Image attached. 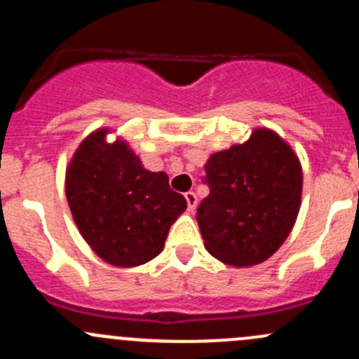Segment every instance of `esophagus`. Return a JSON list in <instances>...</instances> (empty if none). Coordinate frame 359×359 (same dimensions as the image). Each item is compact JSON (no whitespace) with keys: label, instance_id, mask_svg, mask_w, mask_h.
<instances>
[{"label":"esophagus","instance_id":"esophagus-1","mask_svg":"<svg viewBox=\"0 0 359 359\" xmlns=\"http://www.w3.org/2000/svg\"><path fill=\"white\" fill-rule=\"evenodd\" d=\"M186 201H187V208H189V212H194V208H196L198 205V196L193 193V191L186 193Z\"/></svg>","mask_w":359,"mask_h":359}]
</instances>
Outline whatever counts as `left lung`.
Wrapping results in <instances>:
<instances>
[{
    "label": "left lung",
    "instance_id": "1",
    "mask_svg": "<svg viewBox=\"0 0 359 359\" xmlns=\"http://www.w3.org/2000/svg\"><path fill=\"white\" fill-rule=\"evenodd\" d=\"M210 194L198 208L205 248L220 262L250 267L269 259L290 234L300 210L302 166L269 128L212 154L205 165Z\"/></svg>",
    "mask_w": 359,
    "mask_h": 359
}]
</instances>
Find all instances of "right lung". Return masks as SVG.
Returning a JSON list of instances; mask_svg holds the SVG:
<instances>
[{
    "label": "right lung",
    "mask_w": 359,
    "mask_h": 359,
    "mask_svg": "<svg viewBox=\"0 0 359 359\" xmlns=\"http://www.w3.org/2000/svg\"><path fill=\"white\" fill-rule=\"evenodd\" d=\"M90 133L66 170L72 219L90 248L116 267H135L161 253L168 231L187 208L165 172H149L128 142Z\"/></svg>",
    "instance_id": "obj_1"
}]
</instances>
